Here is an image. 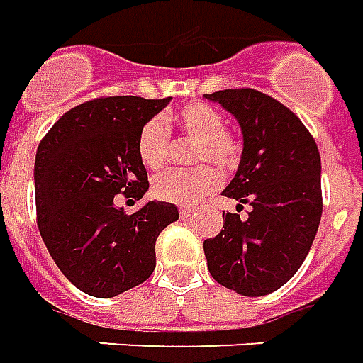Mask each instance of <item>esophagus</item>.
Listing matches in <instances>:
<instances>
[{
    "mask_svg": "<svg viewBox=\"0 0 363 363\" xmlns=\"http://www.w3.org/2000/svg\"><path fill=\"white\" fill-rule=\"evenodd\" d=\"M179 213H181V216H191V214H194V208H191V206H189V208H181Z\"/></svg>",
    "mask_w": 363,
    "mask_h": 363,
    "instance_id": "esophagus-1",
    "label": "esophagus"
}]
</instances>
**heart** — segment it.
<instances>
[{"instance_id":"obj_1","label":"heart","mask_w":363,"mask_h":363,"mask_svg":"<svg viewBox=\"0 0 363 363\" xmlns=\"http://www.w3.org/2000/svg\"><path fill=\"white\" fill-rule=\"evenodd\" d=\"M169 125H177L179 129L192 139H199L194 149V162L211 161L218 167L228 169L238 159V143L230 133L224 130V119L218 111L204 105V103H192L174 113L171 119L152 117L139 130L137 137V152L143 167L149 171H159L164 167L169 159V145H171V133ZM220 184V174L216 169L204 164L191 171H167L159 174L152 181V194L162 202L171 204H194L202 196Z\"/></svg>"}]
</instances>
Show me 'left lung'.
<instances>
[{
  "mask_svg": "<svg viewBox=\"0 0 363 363\" xmlns=\"http://www.w3.org/2000/svg\"><path fill=\"white\" fill-rule=\"evenodd\" d=\"M242 130V157L224 196L250 204L248 218L223 213V228L204 240L208 272L228 290L266 296L298 272L322 218V162L316 140L280 101L254 89L211 95Z\"/></svg>",
  "mask_w": 363,
  "mask_h": 363,
  "instance_id": "left-lung-1",
  "label": "left lung"
}]
</instances>
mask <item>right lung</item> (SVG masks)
Here are the masks:
<instances>
[{"instance_id":"add662e5","label":"right lung","mask_w":363,"mask_h":363,"mask_svg":"<svg viewBox=\"0 0 363 363\" xmlns=\"http://www.w3.org/2000/svg\"><path fill=\"white\" fill-rule=\"evenodd\" d=\"M169 103L133 95L87 101L39 143V233L59 270L85 294L113 298L143 284L157 266L159 234L179 220L171 202L149 201L133 214L115 204L119 192L139 201L149 191L137 137Z\"/></svg>"}]
</instances>
